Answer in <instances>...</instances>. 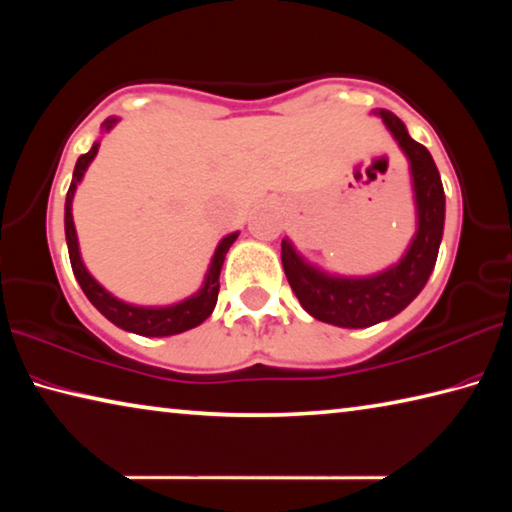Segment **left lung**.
<instances>
[{
  "label": "left lung",
  "mask_w": 512,
  "mask_h": 512,
  "mask_svg": "<svg viewBox=\"0 0 512 512\" xmlns=\"http://www.w3.org/2000/svg\"><path fill=\"white\" fill-rule=\"evenodd\" d=\"M388 131L400 144L411 164L418 232L406 255L384 273L370 277L327 275L307 264L289 239H282V266L293 293L311 314L336 327H370L400 314L424 289L436 266L445 225V189L440 183L431 153L411 140L400 117L391 110H379Z\"/></svg>",
  "instance_id": "left-lung-1"
}]
</instances>
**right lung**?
Returning a JSON list of instances; mask_svg holds the SVG:
<instances>
[{
  "label": "right lung",
  "mask_w": 512,
  "mask_h": 512,
  "mask_svg": "<svg viewBox=\"0 0 512 512\" xmlns=\"http://www.w3.org/2000/svg\"><path fill=\"white\" fill-rule=\"evenodd\" d=\"M115 124H117V117L106 119L103 121V131H110ZM97 151H99V142H94L92 149L76 160L72 185H69L67 198H65V237H67L69 262H72V271L76 275V280H79L83 293L88 296L92 305L110 320V323H115L117 327L126 329V332H133L140 336H173L201 325L203 320L214 311L216 298H219V287H221L219 275H221L223 259H225V253L230 250V246L235 244L239 232H232V235L223 237L221 244L216 246L212 264L207 268L203 287L201 291L194 293L192 298L176 302V305H169V307H137L115 298L112 293L103 289L101 284L88 273V268H85L79 253V239H76L74 219H72V198L76 192V185L81 183L83 173L90 167V162L94 160Z\"/></svg>",
  "instance_id": "add662e5"
}]
</instances>
